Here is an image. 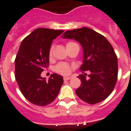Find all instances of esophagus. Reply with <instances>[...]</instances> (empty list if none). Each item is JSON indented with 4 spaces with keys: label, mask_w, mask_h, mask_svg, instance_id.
Instances as JSON below:
<instances>
[{
    "label": "esophagus",
    "mask_w": 131,
    "mask_h": 131,
    "mask_svg": "<svg viewBox=\"0 0 131 131\" xmlns=\"http://www.w3.org/2000/svg\"><path fill=\"white\" fill-rule=\"evenodd\" d=\"M70 79H71V77H68V76H65V77H63V80L65 81L69 80Z\"/></svg>",
    "instance_id": "34e87169"
}]
</instances>
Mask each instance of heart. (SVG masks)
Here are the masks:
<instances>
[{
    "label": "heart",
    "mask_w": 131,
    "mask_h": 131,
    "mask_svg": "<svg viewBox=\"0 0 131 131\" xmlns=\"http://www.w3.org/2000/svg\"><path fill=\"white\" fill-rule=\"evenodd\" d=\"M73 44H76L73 42H68V43L66 44V47L68 46H70V45H72ZM52 51L53 48L51 47L50 49H49V58H51L52 56ZM55 70H56V72L60 73V74H62V75H68L69 74L71 71V67L69 64L66 63H64V62H61V63H59L56 67H55Z\"/></svg>",
    "instance_id": "obj_1"
}]
</instances>
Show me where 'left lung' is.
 Returning <instances> with one entry per match:
<instances>
[{"instance_id":"left-lung-1","label":"left lung","mask_w":131,"mask_h":131,"mask_svg":"<svg viewBox=\"0 0 131 131\" xmlns=\"http://www.w3.org/2000/svg\"><path fill=\"white\" fill-rule=\"evenodd\" d=\"M62 37L74 39L82 45L84 61L80 67V86L75 90L78 96L85 102L94 104L104 100L111 94L118 77L117 56L104 36L88 27L67 31ZM89 71V78L85 73Z\"/></svg>"}]
</instances>
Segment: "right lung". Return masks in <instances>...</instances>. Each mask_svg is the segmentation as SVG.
<instances>
[{
  "instance_id": "1",
  "label": "right lung",
  "mask_w": 131,
  "mask_h": 131,
  "mask_svg": "<svg viewBox=\"0 0 131 131\" xmlns=\"http://www.w3.org/2000/svg\"><path fill=\"white\" fill-rule=\"evenodd\" d=\"M63 30L39 28L23 40L15 60V75L25 98L35 105H48L58 96L63 77L51 74L48 80L41 73L49 63V53L53 40Z\"/></svg>"
}]
</instances>
